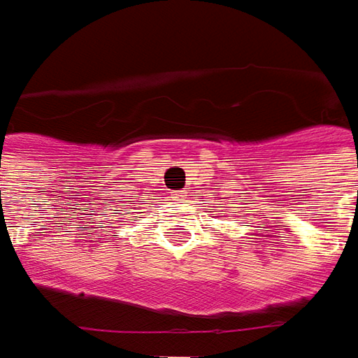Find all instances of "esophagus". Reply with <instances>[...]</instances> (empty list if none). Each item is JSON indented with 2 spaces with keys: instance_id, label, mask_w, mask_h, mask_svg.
I'll use <instances>...</instances> for the list:
<instances>
[{
  "instance_id": "1",
  "label": "esophagus",
  "mask_w": 358,
  "mask_h": 358,
  "mask_svg": "<svg viewBox=\"0 0 358 358\" xmlns=\"http://www.w3.org/2000/svg\"><path fill=\"white\" fill-rule=\"evenodd\" d=\"M186 196H188V192H186V190H178V192L174 194V199H176V201H184Z\"/></svg>"
}]
</instances>
